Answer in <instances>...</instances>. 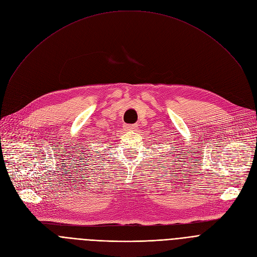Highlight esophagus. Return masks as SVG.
<instances>
[{"label": "esophagus", "instance_id": "obj_1", "mask_svg": "<svg viewBox=\"0 0 257 257\" xmlns=\"http://www.w3.org/2000/svg\"><path fill=\"white\" fill-rule=\"evenodd\" d=\"M125 130L127 131H131V130H136L138 128L137 125H125Z\"/></svg>", "mask_w": 257, "mask_h": 257}]
</instances>
